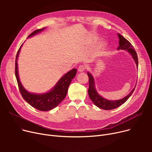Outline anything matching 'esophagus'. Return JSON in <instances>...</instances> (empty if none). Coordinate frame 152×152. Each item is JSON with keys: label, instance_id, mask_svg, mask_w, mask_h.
<instances>
[{"label": "esophagus", "instance_id": "obj_1", "mask_svg": "<svg viewBox=\"0 0 152 152\" xmlns=\"http://www.w3.org/2000/svg\"><path fill=\"white\" fill-rule=\"evenodd\" d=\"M84 70H85V67L83 65L79 66L78 68V69H77V71L79 72H83V71H84Z\"/></svg>", "mask_w": 152, "mask_h": 152}]
</instances>
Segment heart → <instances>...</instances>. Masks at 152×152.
<instances>
[{"label":"heart","mask_w":152,"mask_h":152,"mask_svg":"<svg viewBox=\"0 0 152 152\" xmlns=\"http://www.w3.org/2000/svg\"><path fill=\"white\" fill-rule=\"evenodd\" d=\"M97 38L95 37H92L89 39V45L90 46H92L97 42ZM107 46V43L106 42L103 41L99 43L96 46V47H95V50L94 52V54H93L94 57L97 58V57H100V56L103 54V53L105 50Z\"/></svg>","instance_id":"heart-1"}]
</instances>
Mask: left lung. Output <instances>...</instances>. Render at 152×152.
Returning a JSON list of instances; mask_svg holds the SVG:
<instances>
[{"label":"left lung","instance_id":"obj_1","mask_svg":"<svg viewBox=\"0 0 152 152\" xmlns=\"http://www.w3.org/2000/svg\"><path fill=\"white\" fill-rule=\"evenodd\" d=\"M118 36L119 38V46L118 47L117 49L125 50L127 52H128L130 53V55L132 56V58L134 59L135 64H136L137 68H138L137 55L136 52H135L134 50V48L133 47L132 44L121 34H118ZM87 75H88V77L89 79V87L88 89L89 96L95 106H97V107L103 110H113L123 105V103H124L127 100V99L131 97V95L133 93L135 87V86L134 88L130 92V93L128 95H127L126 97H124L121 99L116 100H107L105 98L102 97L101 95L97 92L96 89H95L94 78L92 75L90 73V72H87Z\"/></svg>","mask_w":152,"mask_h":152}]
</instances>
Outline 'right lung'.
<instances>
[{"label": "right lung", "instance_id": "obj_1", "mask_svg": "<svg viewBox=\"0 0 152 152\" xmlns=\"http://www.w3.org/2000/svg\"><path fill=\"white\" fill-rule=\"evenodd\" d=\"M45 29V28L34 31L29 34L28 37L34 36V35L40 33ZM22 45L23 44L21 45L17 52L15 61V76L16 78H17L20 93L24 100L28 102L31 106L36 109L42 111L51 110L57 107L61 102L65 99L68 92L69 86L73 79L75 77L77 70L76 68H74L68 71L59 79V81L53 88L47 92L43 94L29 92L23 86L18 75L17 60Z\"/></svg>", "mask_w": 152, "mask_h": 152}]
</instances>
